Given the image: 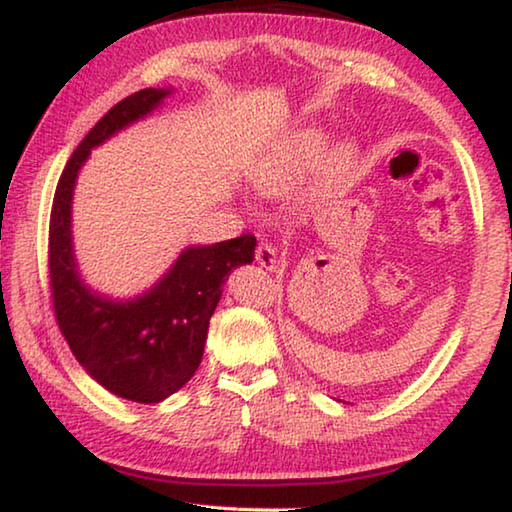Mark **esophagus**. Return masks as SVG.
Segmentation results:
<instances>
[{"mask_svg": "<svg viewBox=\"0 0 512 512\" xmlns=\"http://www.w3.org/2000/svg\"><path fill=\"white\" fill-rule=\"evenodd\" d=\"M255 257H257V264L264 266L266 271H280V268H282L280 250H277L271 244H259Z\"/></svg>", "mask_w": 512, "mask_h": 512, "instance_id": "34e87169", "label": "esophagus"}]
</instances>
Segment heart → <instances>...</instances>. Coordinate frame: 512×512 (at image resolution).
Segmentation results:
<instances>
[{
	"mask_svg": "<svg viewBox=\"0 0 512 512\" xmlns=\"http://www.w3.org/2000/svg\"><path fill=\"white\" fill-rule=\"evenodd\" d=\"M359 160L361 149L350 137L327 146L323 131L307 128L275 146L257 167L253 183L264 196L280 198L291 194L314 172L305 201L311 207H325L352 187L359 173Z\"/></svg>",
	"mask_w": 512,
	"mask_h": 512,
	"instance_id": "obj_1",
	"label": "heart"
}]
</instances>
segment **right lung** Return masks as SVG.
Returning a JSON list of instances; mask_svg holds the SVG:
<instances>
[{"label": "right lung", "mask_w": 512, "mask_h": 512, "mask_svg": "<svg viewBox=\"0 0 512 512\" xmlns=\"http://www.w3.org/2000/svg\"><path fill=\"white\" fill-rule=\"evenodd\" d=\"M173 88H146L119 101L83 137L58 180L49 223V275L60 332L83 370L112 395L158 404L194 377L223 284L253 264L257 239L244 235L180 250L167 273L131 298L92 289L74 253L72 203L92 149L158 110Z\"/></svg>", "instance_id": "right-lung-1"}]
</instances>
